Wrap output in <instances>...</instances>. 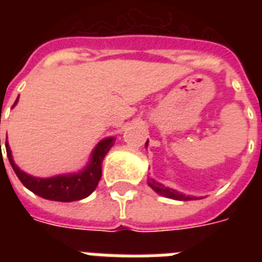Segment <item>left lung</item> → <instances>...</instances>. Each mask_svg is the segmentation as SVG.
<instances>
[{
	"label": "left lung",
	"instance_id": "obj_1",
	"mask_svg": "<svg viewBox=\"0 0 262 262\" xmlns=\"http://www.w3.org/2000/svg\"><path fill=\"white\" fill-rule=\"evenodd\" d=\"M148 143V141H147ZM145 143V145H147ZM148 185L156 191V193H159V194L164 195V197H168V199H174V200H179V201H189V200H197V197H190V195H185L182 193H179V191L174 190V189H170V187H166L162 183L156 182L154 179H149V182Z\"/></svg>",
	"mask_w": 262,
	"mask_h": 262
}]
</instances>
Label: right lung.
I'll return each instance as SVG.
<instances>
[{"label":"right lung","mask_w":262,"mask_h":262,"mask_svg":"<svg viewBox=\"0 0 262 262\" xmlns=\"http://www.w3.org/2000/svg\"><path fill=\"white\" fill-rule=\"evenodd\" d=\"M16 102H17V99H16ZM16 102H14V104H16ZM114 143L115 140L113 137H108V139L100 141L98 147L95 148L90 164L85 167L84 171L79 172V174L58 175V177H53V178H35V177H31V175L21 171L12 159V154H10L8 143H5V147L6 156L9 159L10 166L27 189H30L32 193L46 200L71 203V201L85 199L96 189L99 181L102 178L103 159H104L107 152L110 151V148L114 145Z\"/></svg>","instance_id":"add662e5"}]
</instances>
